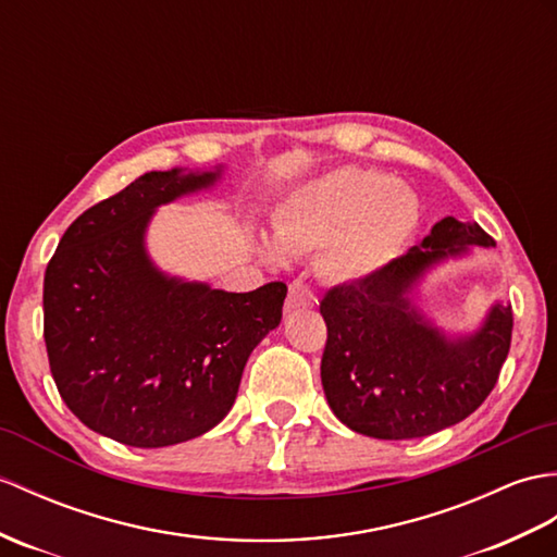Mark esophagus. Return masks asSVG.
I'll return each instance as SVG.
<instances>
[{
  "label": "esophagus",
  "mask_w": 557,
  "mask_h": 557,
  "mask_svg": "<svg viewBox=\"0 0 557 557\" xmlns=\"http://www.w3.org/2000/svg\"><path fill=\"white\" fill-rule=\"evenodd\" d=\"M315 304V294L313 289L304 284L301 280H294L289 284V294H287V308L296 310V308H308Z\"/></svg>",
  "instance_id": "1"
}]
</instances>
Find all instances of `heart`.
<instances>
[{
  "mask_svg": "<svg viewBox=\"0 0 557 557\" xmlns=\"http://www.w3.org/2000/svg\"><path fill=\"white\" fill-rule=\"evenodd\" d=\"M416 194L386 173L339 165L299 185L273 215L270 258L320 251V268L337 282L377 273L406 247L418 227Z\"/></svg>",
  "mask_w": 557,
  "mask_h": 557,
  "instance_id": "obj_1",
  "label": "heart"
}]
</instances>
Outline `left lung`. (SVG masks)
<instances>
[{"label":"left lung","mask_w":557,"mask_h":557,"mask_svg":"<svg viewBox=\"0 0 557 557\" xmlns=\"http://www.w3.org/2000/svg\"><path fill=\"white\" fill-rule=\"evenodd\" d=\"M494 247L476 223L442 218L420 247L320 301L327 344L320 377L348 430L420 438L458 424L498 382L512 337V308L496 301L470 334H446L416 304L420 280L446 258Z\"/></svg>","instance_id":"1"}]
</instances>
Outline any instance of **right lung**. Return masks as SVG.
<instances>
[{"label":"right lung","mask_w":557,"mask_h":557,"mask_svg":"<svg viewBox=\"0 0 557 557\" xmlns=\"http://www.w3.org/2000/svg\"><path fill=\"white\" fill-rule=\"evenodd\" d=\"M215 171H151L63 232L45 273V344L63 404L135 448L201 436L237 398L253 348L282 320L287 284L247 294L163 273L147 251L159 206L213 187Z\"/></svg>","instance_id":"right-lung-1"}]
</instances>
